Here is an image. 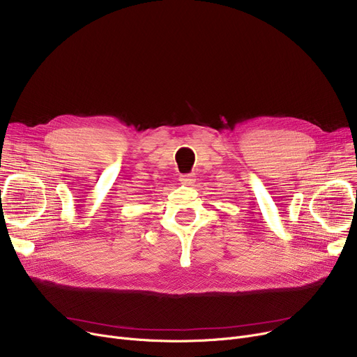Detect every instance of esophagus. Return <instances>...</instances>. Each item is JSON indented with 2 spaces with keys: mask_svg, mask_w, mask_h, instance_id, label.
Wrapping results in <instances>:
<instances>
[{
  "mask_svg": "<svg viewBox=\"0 0 357 357\" xmlns=\"http://www.w3.org/2000/svg\"><path fill=\"white\" fill-rule=\"evenodd\" d=\"M195 175L194 174H188V175H182L181 176V182L183 183V185H194V182H195Z\"/></svg>",
  "mask_w": 357,
  "mask_h": 357,
  "instance_id": "obj_1",
  "label": "esophagus"
}]
</instances>
